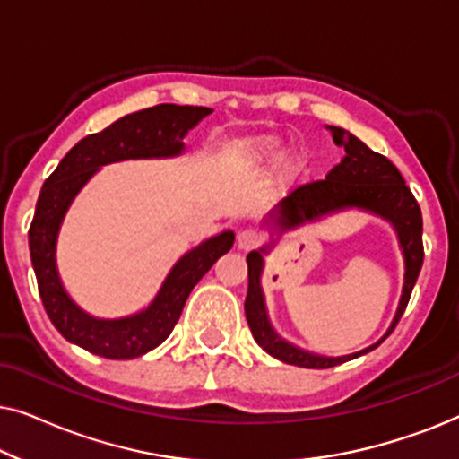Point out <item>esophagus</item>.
<instances>
[{
  "instance_id": "34e87169",
  "label": "esophagus",
  "mask_w": 459,
  "mask_h": 459,
  "mask_svg": "<svg viewBox=\"0 0 459 459\" xmlns=\"http://www.w3.org/2000/svg\"><path fill=\"white\" fill-rule=\"evenodd\" d=\"M261 244V236L255 230H242L238 234V248L240 250H253Z\"/></svg>"
}]
</instances>
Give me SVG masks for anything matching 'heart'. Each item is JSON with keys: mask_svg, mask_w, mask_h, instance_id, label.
Here are the masks:
<instances>
[{"mask_svg": "<svg viewBox=\"0 0 459 459\" xmlns=\"http://www.w3.org/2000/svg\"><path fill=\"white\" fill-rule=\"evenodd\" d=\"M231 156L238 160H242L244 165L250 167H263L267 162H272L275 156H278V142L273 140H247L236 143L231 148ZM292 167H288L290 171Z\"/></svg>", "mask_w": 459, "mask_h": 459, "instance_id": "1", "label": "heart"}]
</instances>
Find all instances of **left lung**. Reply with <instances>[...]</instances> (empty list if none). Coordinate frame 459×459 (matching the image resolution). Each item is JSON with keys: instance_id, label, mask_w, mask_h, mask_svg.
<instances>
[{"instance_id": "1", "label": "left lung", "mask_w": 459, "mask_h": 459, "mask_svg": "<svg viewBox=\"0 0 459 459\" xmlns=\"http://www.w3.org/2000/svg\"><path fill=\"white\" fill-rule=\"evenodd\" d=\"M328 129L332 131V137H334L338 146L344 148V159L325 175V179L299 186L290 196L281 200V204L272 212L269 219L278 225L280 231H286L299 228V225L307 221H316V219H322L324 215H330V212L353 209V206L355 209L374 212V215L386 219L394 231H397L405 259V284L391 328H388L386 334L378 342L363 351H357L353 355L324 357L294 347V344L286 342L284 338L275 334L272 324H269L265 297H263L261 290L263 253H265L267 247L248 253V294L247 300H244V311H247L250 332H253L256 344L275 357V359L311 369L341 366V363L366 355L378 347L394 330L401 316H403L424 263L422 211H420L418 200L413 198L410 187L405 186V179L399 173V169L386 156L369 150L359 137L349 134L347 129L332 127V125Z\"/></svg>"}]
</instances>
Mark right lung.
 Listing matches in <instances>:
<instances>
[{"label":"right lung","mask_w":459,"mask_h":459,"mask_svg":"<svg viewBox=\"0 0 459 459\" xmlns=\"http://www.w3.org/2000/svg\"><path fill=\"white\" fill-rule=\"evenodd\" d=\"M211 112L204 106L178 104H159L134 112L100 134L83 137L46 179L29 228V248L43 307L66 341L106 359H134L148 353L171 334L192 288L219 256L234 247V231L230 230L198 244L175 263L148 309L121 319L87 316L68 297L56 269L54 255L60 223L91 175L110 162L181 154L184 135Z\"/></svg>","instance_id":"add662e5"}]
</instances>
